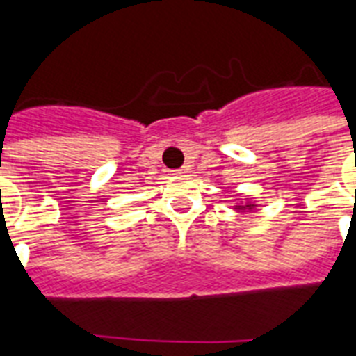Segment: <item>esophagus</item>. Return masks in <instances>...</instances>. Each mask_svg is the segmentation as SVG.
<instances>
[{
    "mask_svg": "<svg viewBox=\"0 0 356 356\" xmlns=\"http://www.w3.org/2000/svg\"><path fill=\"white\" fill-rule=\"evenodd\" d=\"M190 172V166H183L181 168V170H177V173L179 175H186V173Z\"/></svg>",
    "mask_w": 356,
    "mask_h": 356,
    "instance_id": "esophagus-1",
    "label": "esophagus"
}]
</instances>
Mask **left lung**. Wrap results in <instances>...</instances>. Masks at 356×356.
I'll list each match as a JSON object with an SVG mask.
<instances>
[{"label": "left lung", "mask_w": 356, "mask_h": 356, "mask_svg": "<svg viewBox=\"0 0 356 356\" xmlns=\"http://www.w3.org/2000/svg\"><path fill=\"white\" fill-rule=\"evenodd\" d=\"M245 207H248V209H249V207H251V205H245ZM245 207H243V209H245ZM238 209H242V207H238Z\"/></svg>", "instance_id": "obj_1"}]
</instances>
